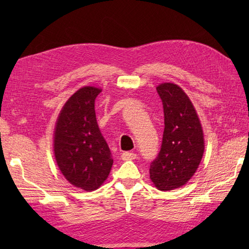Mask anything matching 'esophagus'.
Here are the masks:
<instances>
[{
  "instance_id": "1",
  "label": "esophagus",
  "mask_w": 249,
  "mask_h": 249,
  "mask_svg": "<svg viewBox=\"0 0 249 249\" xmlns=\"http://www.w3.org/2000/svg\"><path fill=\"white\" fill-rule=\"evenodd\" d=\"M137 155L135 153H130V152H124L123 154H122V160H136Z\"/></svg>"
}]
</instances>
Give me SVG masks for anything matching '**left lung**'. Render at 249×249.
Segmentation results:
<instances>
[{
  "mask_svg": "<svg viewBox=\"0 0 249 249\" xmlns=\"http://www.w3.org/2000/svg\"><path fill=\"white\" fill-rule=\"evenodd\" d=\"M162 102L165 128L157 157L151 162L150 178L161 190L186 184L197 171L204 152L203 130L194 106L174 83L156 88Z\"/></svg>",
  "mask_w": 249,
  "mask_h": 249,
  "instance_id": "1",
  "label": "left lung"
}]
</instances>
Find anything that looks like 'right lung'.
Here are the masks:
<instances>
[{
	"mask_svg": "<svg viewBox=\"0 0 249 249\" xmlns=\"http://www.w3.org/2000/svg\"><path fill=\"white\" fill-rule=\"evenodd\" d=\"M102 89L83 87L63 106L54 130L53 150L57 166L73 186L86 192L107 179L113 160L98 128L95 99Z\"/></svg>",
	"mask_w": 249,
	"mask_h": 249,
	"instance_id": "add662e5",
	"label": "right lung"
}]
</instances>
